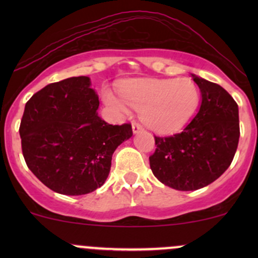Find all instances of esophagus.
Listing matches in <instances>:
<instances>
[{
	"label": "esophagus",
	"mask_w": 258,
	"mask_h": 258,
	"mask_svg": "<svg viewBox=\"0 0 258 258\" xmlns=\"http://www.w3.org/2000/svg\"><path fill=\"white\" fill-rule=\"evenodd\" d=\"M132 131H133V133H135V135H137V133L143 132L144 128L141 125H139V123L135 122V123H132Z\"/></svg>",
	"instance_id": "obj_1"
}]
</instances>
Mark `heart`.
<instances>
[{"mask_svg":"<svg viewBox=\"0 0 258 258\" xmlns=\"http://www.w3.org/2000/svg\"><path fill=\"white\" fill-rule=\"evenodd\" d=\"M120 98L105 91L104 103L117 114L131 108L139 111L148 128L158 133H173L193 119L200 104V90L190 79H136L119 87Z\"/></svg>","mask_w":258,"mask_h":258,"instance_id":"obj_1","label":"heart"}]
</instances>
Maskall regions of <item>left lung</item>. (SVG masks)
Listing matches in <instances>:
<instances>
[{
  "instance_id": "1",
  "label": "left lung",
  "mask_w": 258,
  "mask_h": 258,
  "mask_svg": "<svg viewBox=\"0 0 258 258\" xmlns=\"http://www.w3.org/2000/svg\"><path fill=\"white\" fill-rule=\"evenodd\" d=\"M199 86V111L180 133L155 137L149 158L154 176L176 190H197L211 184L232 164L238 148V104L220 85L191 74Z\"/></svg>"
}]
</instances>
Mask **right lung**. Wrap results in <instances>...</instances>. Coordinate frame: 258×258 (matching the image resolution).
I'll return each instance as SVG.
<instances>
[{"instance_id":"obj_1","label":"right lung","mask_w":258,"mask_h":258,"mask_svg":"<svg viewBox=\"0 0 258 258\" xmlns=\"http://www.w3.org/2000/svg\"><path fill=\"white\" fill-rule=\"evenodd\" d=\"M98 106L88 76L47 85L26 102L19 128L23 155L55 193L84 195L100 188L115 149L132 137L130 123L109 125Z\"/></svg>"}]
</instances>
